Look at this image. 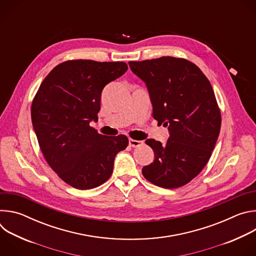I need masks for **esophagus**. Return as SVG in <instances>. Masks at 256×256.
I'll return each mask as SVG.
<instances>
[{"mask_svg": "<svg viewBox=\"0 0 256 256\" xmlns=\"http://www.w3.org/2000/svg\"><path fill=\"white\" fill-rule=\"evenodd\" d=\"M128 144H130V147L136 148V147H138V146H140V144H142V140H136L130 138V140H128Z\"/></svg>", "mask_w": 256, "mask_h": 256, "instance_id": "esophagus-1", "label": "esophagus"}]
</instances>
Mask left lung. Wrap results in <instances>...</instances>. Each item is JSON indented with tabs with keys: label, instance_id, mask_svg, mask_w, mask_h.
I'll return each instance as SVG.
<instances>
[{
	"label": "left lung",
	"instance_id": "obj_1",
	"mask_svg": "<svg viewBox=\"0 0 256 256\" xmlns=\"http://www.w3.org/2000/svg\"><path fill=\"white\" fill-rule=\"evenodd\" d=\"M128 64L147 86L153 118L169 130L165 144L146 140L155 157L142 173L163 188L184 186L206 165L220 134L221 112L212 85L184 58L162 56Z\"/></svg>",
	"mask_w": 256,
	"mask_h": 256
}]
</instances>
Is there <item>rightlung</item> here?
I'll use <instances>...</instances> for the list:
<instances>
[{
	"instance_id": "1",
	"label": "right lung",
	"mask_w": 256,
	"mask_h": 256,
	"mask_svg": "<svg viewBox=\"0 0 256 256\" xmlns=\"http://www.w3.org/2000/svg\"><path fill=\"white\" fill-rule=\"evenodd\" d=\"M126 70L124 62L66 60L50 70L32 101V124L46 162L77 190L103 184L116 154L128 147L124 134L106 136L90 126L98 120L103 88Z\"/></svg>"
}]
</instances>
